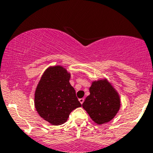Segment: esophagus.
<instances>
[{
	"mask_svg": "<svg viewBox=\"0 0 153 153\" xmlns=\"http://www.w3.org/2000/svg\"><path fill=\"white\" fill-rule=\"evenodd\" d=\"M84 101H85V99H84V98H81V99H79V102H81V104L83 103Z\"/></svg>",
	"mask_w": 153,
	"mask_h": 153,
	"instance_id": "1",
	"label": "esophagus"
}]
</instances>
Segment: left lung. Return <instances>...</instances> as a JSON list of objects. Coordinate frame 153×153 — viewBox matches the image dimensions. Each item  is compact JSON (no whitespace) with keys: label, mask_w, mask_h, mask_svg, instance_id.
Segmentation results:
<instances>
[{"label":"left lung","mask_w":153,"mask_h":153,"mask_svg":"<svg viewBox=\"0 0 153 153\" xmlns=\"http://www.w3.org/2000/svg\"><path fill=\"white\" fill-rule=\"evenodd\" d=\"M89 91L90 95L82 107L95 123L102 125L109 122L116 115L121 106L118 92L105 78L93 81Z\"/></svg>","instance_id":"1"}]
</instances>
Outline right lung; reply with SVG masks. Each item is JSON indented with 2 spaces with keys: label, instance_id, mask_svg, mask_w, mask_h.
<instances>
[{
  "label": "right lung",
  "instance_id": "right-lung-1",
  "mask_svg": "<svg viewBox=\"0 0 153 153\" xmlns=\"http://www.w3.org/2000/svg\"><path fill=\"white\" fill-rule=\"evenodd\" d=\"M70 77L62 65L50 66L35 90V109L41 118L53 125L65 123L72 111L81 106L69 83Z\"/></svg>",
  "mask_w": 153,
  "mask_h": 153
}]
</instances>
